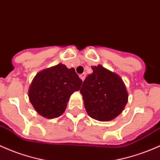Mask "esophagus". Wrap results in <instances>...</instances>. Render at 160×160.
<instances>
[{"label":"esophagus","mask_w":160,"mask_h":160,"mask_svg":"<svg viewBox=\"0 0 160 160\" xmlns=\"http://www.w3.org/2000/svg\"><path fill=\"white\" fill-rule=\"evenodd\" d=\"M79 77H80V78L82 80H85V77H86V73H81V74H80L79 75Z\"/></svg>","instance_id":"1"}]
</instances>
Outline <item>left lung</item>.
I'll use <instances>...</instances> for the list:
<instances>
[{"label":"left lung","instance_id":"8db88e82","mask_svg":"<svg viewBox=\"0 0 160 160\" xmlns=\"http://www.w3.org/2000/svg\"><path fill=\"white\" fill-rule=\"evenodd\" d=\"M83 81L80 93L89 116L108 122L122 113L128 99L125 85L117 73L99 64Z\"/></svg>","mask_w":160,"mask_h":160}]
</instances>
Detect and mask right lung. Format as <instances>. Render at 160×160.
Here are the masks:
<instances>
[{
	"label": "right lung",
	"instance_id": "obj_1",
	"mask_svg": "<svg viewBox=\"0 0 160 160\" xmlns=\"http://www.w3.org/2000/svg\"><path fill=\"white\" fill-rule=\"evenodd\" d=\"M82 82L74 68L58 64L35 76L28 92L29 101L42 116L58 118L65 111L70 96L80 89Z\"/></svg>",
	"mask_w": 160,
	"mask_h": 160
}]
</instances>
